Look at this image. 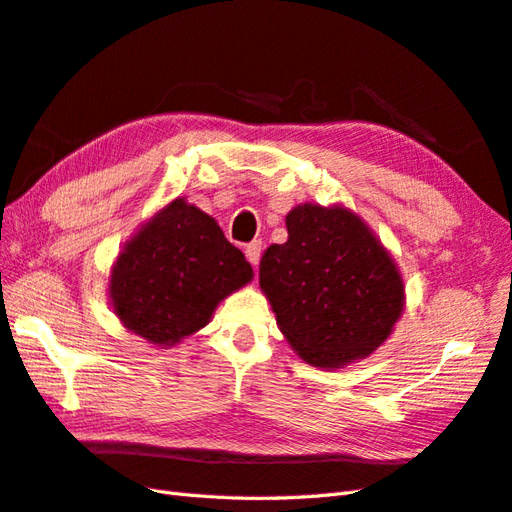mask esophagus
<instances>
[{
    "label": "esophagus",
    "mask_w": 512,
    "mask_h": 512,
    "mask_svg": "<svg viewBox=\"0 0 512 512\" xmlns=\"http://www.w3.org/2000/svg\"><path fill=\"white\" fill-rule=\"evenodd\" d=\"M244 253H246V259L251 261L253 266H257L259 264V257H261V242H251V244H246V248H244Z\"/></svg>",
    "instance_id": "1"
}]
</instances>
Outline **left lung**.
<instances>
[{
    "label": "left lung",
    "mask_w": 512,
    "mask_h": 512,
    "mask_svg": "<svg viewBox=\"0 0 512 512\" xmlns=\"http://www.w3.org/2000/svg\"><path fill=\"white\" fill-rule=\"evenodd\" d=\"M285 225L287 242L261 255L259 285L287 344L322 370L370 357L404 311L396 259L344 205H296Z\"/></svg>",
    "instance_id": "8db88e82"
}]
</instances>
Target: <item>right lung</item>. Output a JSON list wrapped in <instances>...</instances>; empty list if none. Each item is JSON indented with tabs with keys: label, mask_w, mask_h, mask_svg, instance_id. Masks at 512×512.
Wrapping results in <instances>:
<instances>
[{
	"label": "right lung",
	"mask_w": 512,
	"mask_h": 512,
	"mask_svg": "<svg viewBox=\"0 0 512 512\" xmlns=\"http://www.w3.org/2000/svg\"><path fill=\"white\" fill-rule=\"evenodd\" d=\"M251 281V264L218 222L177 196L125 242L108 296L129 333L170 348L201 331L220 300Z\"/></svg>",
	"instance_id": "add662e5"
}]
</instances>
